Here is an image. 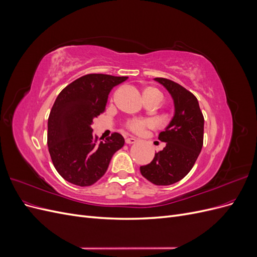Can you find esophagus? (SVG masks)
<instances>
[{
	"label": "esophagus",
	"mask_w": 257,
	"mask_h": 257,
	"mask_svg": "<svg viewBox=\"0 0 257 257\" xmlns=\"http://www.w3.org/2000/svg\"><path fill=\"white\" fill-rule=\"evenodd\" d=\"M136 141H137V139H136L135 137H133V136H130V137H126V138H125V143H126L127 145L135 144Z\"/></svg>",
	"instance_id": "34e87169"
}]
</instances>
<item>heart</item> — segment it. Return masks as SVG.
Returning <instances> with one entry per match:
<instances>
[{"label": "heart", "instance_id": "b5f03b06", "mask_svg": "<svg viewBox=\"0 0 257 257\" xmlns=\"http://www.w3.org/2000/svg\"><path fill=\"white\" fill-rule=\"evenodd\" d=\"M149 91L155 92V93H159L157 90H154V89H146L144 93L149 92ZM159 94H160V93H159ZM151 123H152V122H151L150 120H131V121H128V123H127V126H128L132 131L139 132V131L144 130L146 126L151 125Z\"/></svg>", "mask_w": 257, "mask_h": 257}]
</instances>
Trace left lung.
Wrapping results in <instances>:
<instances>
[{
	"label": "left lung",
	"mask_w": 257,
	"mask_h": 257,
	"mask_svg": "<svg viewBox=\"0 0 257 257\" xmlns=\"http://www.w3.org/2000/svg\"><path fill=\"white\" fill-rule=\"evenodd\" d=\"M174 100L175 111L159 139L164 149L155 153L151 163L141 166L142 175L157 185H170L190 173L204 143V115L197 98L190 91L169 79L154 78Z\"/></svg>",
	"instance_id": "1"
}]
</instances>
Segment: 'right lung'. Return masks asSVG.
Wrapping results in <instances>:
<instances>
[{
  "mask_svg": "<svg viewBox=\"0 0 257 257\" xmlns=\"http://www.w3.org/2000/svg\"><path fill=\"white\" fill-rule=\"evenodd\" d=\"M127 78L89 74L60 92L48 118L47 144L54 168L66 181L79 186L94 184L123 147L124 138L119 133L100 142L91 126L105 110L113 87Z\"/></svg>",
  "mask_w": 257,
  "mask_h": 257,
  "instance_id": "obj_1",
  "label": "right lung"
}]
</instances>
